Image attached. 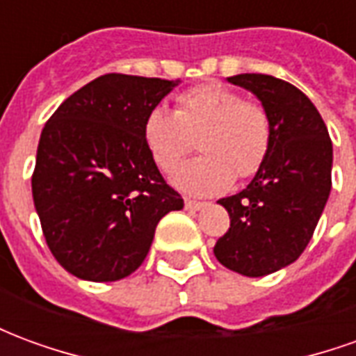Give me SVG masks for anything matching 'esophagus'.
Returning a JSON list of instances; mask_svg holds the SVG:
<instances>
[{"label":"esophagus","mask_w":356,"mask_h":356,"mask_svg":"<svg viewBox=\"0 0 356 356\" xmlns=\"http://www.w3.org/2000/svg\"><path fill=\"white\" fill-rule=\"evenodd\" d=\"M185 208L186 209H194V211H198V209L206 208V202H198V200H185Z\"/></svg>","instance_id":"34e87169"}]
</instances>
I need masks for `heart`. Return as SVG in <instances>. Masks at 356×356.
<instances>
[{"mask_svg": "<svg viewBox=\"0 0 356 356\" xmlns=\"http://www.w3.org/2000/svg\"><path fill=\"white\" fill-rule=\"evenodd\" d=\"M140 133L152 162L165 173L193 148L196 137L202 154L183 163L173 183L198 196L223 193L234 175L254 177L273 145L267 108L217 81L179 93L173 112L148 110Z\"/></svg>", "mask_w": 356, "mask_h": 356, "instance_id": "b5f03b06", "label": "heart"}]
</instances>
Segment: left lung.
Segmentation results:
<instances>
[{"label": "left lung", "mask_w": 356, "mask_h": 356, "mask_svg": "<svg viewBox=\"0 0 356 356\" xmlns=\"http://www.w3.org/2000/svg\"><path fill=\"white\" fill-rule=\"evenodd\" d=\"M227 80L250 89L273 122V145L254 181L221 198L231 227L217 240V261L244 276H265L303 254L332 188V140L303 91L267 74Z\"/></svg>", "instance_id": "left-lung-1"}]
</instances>
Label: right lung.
<instances>
[{
  "label": "right lung",
  "mask_w": 356,
  "mask_h": 356,
  "mask_svg": "<svg viewBox=\"0 0 356 356\" xmlns=\"http://www.w3.org/2000/svg\"><path fill=\"white\" fill-rule=\"evenodd\" d=\"M177 81L104 74L78 89L43 127L32 196L63 267L114 282L145 261L156 225L183 208L143 143V120Z\"/></svg>",
  "instance_id": "right-lung-1"
}]
</instances>
